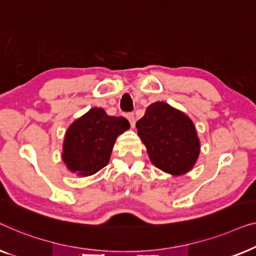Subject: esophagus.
<instances>
[{"label": "esophagus", "mask_w": 256, "mask_h": 256, "mask_svg": "<svg viewBox=\"0 0 256 256\" xmlns=\"http://www.w3.org/2000/svg\"><path fill=\"white\" fill-rule=\"evenodd\" d=\"M128 120L130 122V124H131V128H134L136 126V118H134V114H128Z\"/></svg>", "instance_id": "esophagus-1"}]
</instances>
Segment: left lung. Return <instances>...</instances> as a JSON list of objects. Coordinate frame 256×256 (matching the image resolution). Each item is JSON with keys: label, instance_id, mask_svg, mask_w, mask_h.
<instances>
[{"label": "left lung", "instance_id": "8db88e82", "mask_svg": "<svg viewBox=\"0 0 256 256\" xmlns=\"http://www.w3.org/2000/svg\"><path fill=\"white\" fill-rule=\"evenodd\" d=\"M136 128L150 162L162 172L181 176L197 162L200 138L194 122L181 110L166 102L152 103Z\"/></svg>", "mask_w": 256, "mask_h": 256}]
</instances>
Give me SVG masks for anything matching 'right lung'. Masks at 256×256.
<instances>
[{
    "label": "right lung",
    "instance_id": "1",
    "mask_svg": "<svg viewBox=\"0 0 256 256\" xmlns=\"http://www.w3.org/2000/svg\"><path fill=\"white\" fill-rule=\"evenodd\" d=\"M128 128L126 118L109 116L102 108H92L75 120L64 133V164L81 178L96 174L109 164L118 136Z\"/></svg>",
    "mask_w": 256,
    "mask_h": 256
}]
</instances>
